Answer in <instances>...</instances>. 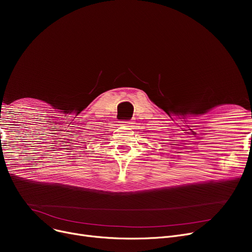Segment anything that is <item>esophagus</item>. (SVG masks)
Returning <instances> with one entry per match:
<instances>
[{
    "label": "esophagus",
    "instance_id": "esophagus-1",
    "mask_svg": "<svg viewBox=\"0 0 252 252\" xmlns=\"http://www.w3.org/2000/svg\"><path fill=\"white\" fill-rule=\"evenodd\" d=\"M124 126H126L127 127H130L131 126V123L130 122H126V123H124Z\"/></svg>",
    "mask_w": 252,
    "mask_h": 252
}]
</instances>
